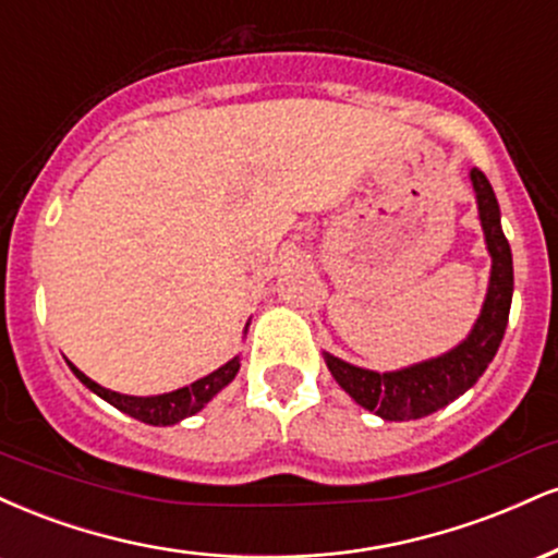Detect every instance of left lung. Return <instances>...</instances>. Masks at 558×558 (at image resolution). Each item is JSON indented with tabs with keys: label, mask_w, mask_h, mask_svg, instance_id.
<instances>
[{
	"label": "left lung",
	"mask_w": 558,
	"mask_h": 558,
	"mask_svg": "<svg viewBox=\"0 0 558 558\" xmlns=\"http://www.w3.org/2000/svg\"><path fill=\"white\" fill-rule=\"evenodd\" d=\"M470 181L475 189L480 226H483L485 246L490 254L488 293H485L483 310H480L470 336L446 354L409 364V367L393 369V373L356 367V364H349L323 351L325 364H328L338 386L360 407L369 409L386 422L427 417V414L444 409L446 403L459 399L488 369L498 345L504 341L511 293H514L511 248L501 230V209H498L488 178L475 168L470 170Z\"/></svg>",
	"instance_id": "obj_1"
}]
</instances>
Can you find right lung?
I'll use <instances>...</instances> for the list:
<instances>
[{"label":"right lung","mask_w":558,"mask_h":558,"mask_svg":"<svg viewBox=\"0 0 558 558\" xmlns=\"http://www.w3.org/2000/svg\"><path fill=\"white\" fill-rule=\"evenodd\" d=\"M246 330H248V323H246ZM70 369H73L75 377H78L83 386H86L88 390H94L99 399L112 403L114 409L131 414L133 420L146 422V425L165 427V425H175V422H181L185 417H191V414L202 412V409L207 407V403L228 386V383H233V377L239 375V369H241V360L239 356H233V360L222 364V367H217L215 373L198 377V380L191 383V386H183L178 390H170V393H159V396L118 393V390H110V388L99 386V383H94L92 377L83 375L75 364H70Z\"/></svg>","instance_id":"1"}]
</instances>
